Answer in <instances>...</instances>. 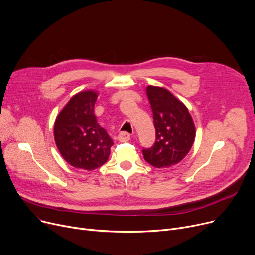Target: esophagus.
Instances as JSON below:
<instances>
[{
  "instance_id": "34e87169",
  "label": "esophagus",
  "mask_w": 255,
  "mask_h": 255,
  "mask_svg": "<svg viewBox=\"0 0 255 255\" xmlns=\"http://www.w3.org/2000/svg\"><path fill=\"white\" fill-rule=\"evenodd\" d=\"M130 139V134L128 132L123 131L118 134V140L121 142H128Z\"/></svg>"
}]
</instances>
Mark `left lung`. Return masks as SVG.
<instances>
[{
    "mask_svg": "<svg viewBox=\"0 0 255 255\" xmlns=\"http://www.w3.org/2000/svg\"><path fill=\"white\" fill-rule=\"evenodd\" d=\"M146 94L156 139L151 148L142 150L144 159L155 168H169L187 155L196 138V128L185 105L168 89L149 85Z\"/></svg>",
    "mask_w": 255,
    "mask_h": 255,
    "instance_id": "left-lung-1",
    "label": "left lung"
}]
</instances>
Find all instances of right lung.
Returning a JSON list of instances; mask_svg holds the SVG:
<instances>
[{
	"mask_svg": "<svg viewBox=\"0 0 255 255\" xmlns=\"http://www.w3.org/2000/svg\"><path fill=\"white\" fill-rule=\"evenodd\" d=\"M98 93L81 92L72 97L54 123V140L64 159L77 169L93 171L108 160L112 139L94 112Z\"/></svg>",
	"mask_w": 255,
	"mask_h": 255,
	"instance_id": "obj_1",
	"label": "right lung"
}]
</instances>
